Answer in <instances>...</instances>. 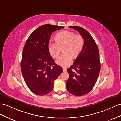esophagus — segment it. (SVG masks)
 Segmentation results:
<instances>
[{"instance_id":"34e87169","label":"esophagus","mask_w":121,"mask_h":121,"mask_svg":"<svg viewBox=\"0 0 121 121\" xmlns=\"http://www.w3.org/2000/svg\"><path fill=\"white\" fill-rule=\"evenodd\" d=\"M63 72H65L66 71V68H63Z\"/></svg>"}]
</instances>
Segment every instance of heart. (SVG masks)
Instances as JSON below:
<instances>
[{
    "instance_id": "b5f03b06",
    "label": "heart",
    "mask_w": 121,
    "mask_h": 121,
    "mask_svg": "<svg viewBox=\"0 0 121 121\" xmlns=\"http://www.w3.org/2000/svg\"><path fill=\"white\" fill-rule=\"evenodd\" d=\"M54 40L55 43L49 44L48 51L52 57L57 59L62 50L64 54L56 61V63L62 67H67L71 59H75L80 56L84 45L83 37L70 31L58 33L54 37Z\"/></svg>"
}]
</instances>
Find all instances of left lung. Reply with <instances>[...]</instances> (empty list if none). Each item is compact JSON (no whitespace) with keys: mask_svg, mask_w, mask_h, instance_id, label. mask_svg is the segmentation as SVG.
<instances>
[{"mask_svg":"<svg viewBox=\"0 0 121 121\" xmlns=\"http://www.w3.org/2000/svg\"><path fill=\"white\" fill-rule=\"evenodd\" d=\"M80 33L84 39L81 54L67 69L69 78L66 88L70 94L81 96L88 94L94 87L100 71L99 52L94 39L87 30L81 27L70 26Z\"/></svg>","mask_w":121,"mask_h":121,"instance_id":"8db88e82","label":"left lung"}]
</instances>
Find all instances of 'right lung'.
I'll use <instances>...</instances> for the list:
<instances>
[{
	"instance_id": "obj_1",
	"label": "right lung",
	"mask_w": 121,
	"mask_h": 121,
	"mask_svg": "<svg viewBox=\"0 0 121 121\" xmlns=\"http://www.w3.org/2000/svg\"><path fill=\"white\" fill-rule=\"evenodd\" d=\"M63 28L41 25L30 34L24 47L21 62L22 75L30 90L37 95H46L52 91L54 81L63 71L51 56L48 46L53 32Z\"/></svg>"
}]
</instances>
